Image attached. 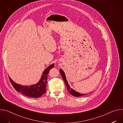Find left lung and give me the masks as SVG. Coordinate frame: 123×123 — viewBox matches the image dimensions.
I'll return each instance as SVG.
<instances>
[{
    "instance_id": "left-lung-1",
    "label": "left lung",
    "mask_w": 123,
    "mask_h": 123,
    "mask_svg": "<svg viewBox=\"0 0 123 123\" xmlns=\"http://www.w3.org/2000/svg\"><path fill=\"white\" fill-rule=\"evenodd\" d=\"M59 71H60V74L62 76V77L63 78V79L64 80V82H65V83L66 85V86L67 87V89L69 92V93L70 94H71L72 95L74 96H75V97H79V96H83V95H86L87 94H81L80 93H79L78 92H77L74 91V90H73V89H71V87H70L69 85L68 84V82L67 80V79H66V75H65V74L64 73V72H63V70L62 69H59ZM91 93V92H90Z\"/></svg>"
}]
</instances>
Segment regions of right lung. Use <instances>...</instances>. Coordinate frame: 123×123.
<instances>
[{"label": "right lung", "instance_id": "add662e5", "mask_svg": "<svg viewBox=\"0 0 123 123\" xmlns=\"http://www.w3.org/2000/svg\"><path fill=\"white\" fill-rule=\"evenodd\" d=\"M54 67L55 64H52L47 67L43 72L39 81L37 84L30 86H22L17 84L13 82L10 77L9 79L14 89L17 92H19L28 97L35 98H38L46 93L48 74L50 69Z\"/></svg>", "mask_w": 123, "mask_h": 123}]
</instances>
